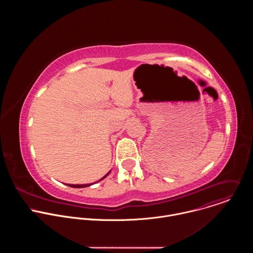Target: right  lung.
<instances>
[{
  "instance_id": "add662e5",
  "label": "right lung",
  "mask_w": 253,
  "mask_h": 253,
  "mask_svg": "<svg viewBox=\"0 0 253 253\" xmlns=\"http://www.w3.org/2000/svg\"><path fill=\"white\" fill-rule=\"evenodd\" d=\"M110 173V171L109 172H108L102 179H100L99 180V181H101V180H103L104 178H106L107 176H108V174H109ZM93 183H90V184H67L68 186H70V187H73V188H84V187H88V186H90V185H92Z\"/></svg>"
}]
</instances>
